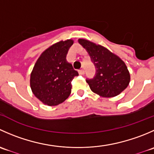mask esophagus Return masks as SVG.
<instances>
[{
    "label": "esophagus",
    "mask_w": 154,
    "mask_h": 154,
    "mask_svg": "<svg viewBox=\"0 0 154 154\" xmlns=\"http://www.w3.org/2000/svg\"><path fill=\"white\" fill-rule=\"evenodd\" d=\"M79 74H80V75H83V74H85V71H84V70L83 69H80V70H79Z\"/></svg>",
    "instance_id": "34e87169"
}]
</instances>
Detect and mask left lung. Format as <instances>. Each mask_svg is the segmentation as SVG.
I'll return each instance as SVG.
<instances>
[{"label": "left lung", "mask_w": 154, "mask_h": 154, "mask_svg": "<svg viewBox=\"0 0 154 154\" xmlns=\"http://www.w3.org/2000/svg\"><path fill=\"white\" fill-rule=\"evenodd\" d=\"M96 68L93 79L86 80L91 91L103 97L119 95L128 86L130 75L123 60L103 46L80 38Z\"/></svg>", "instance_id": "left-lung-1"}]
</instances>
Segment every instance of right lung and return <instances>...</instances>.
<instances>
[{
	"instance_id": "add662e5",
	"label": "right lung",
	"mask_w": 154,
	"mask_h": 154,
	"mask_svg": "<svg viewBox=\"0 0 154 154\" xmlns=\"http://www.w3.org/2000/svg\"><path fill=\"white\" fill-rule=\"evenodd\" d=\"M74 41L67 39L46 49L37 60L30 75V88L44 104L57 106L71 92V81L78 72L66 60Z\"/></svg>"
}]
</instances>
